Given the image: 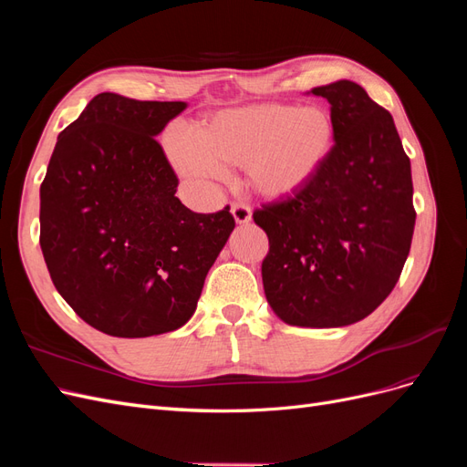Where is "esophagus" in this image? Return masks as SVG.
Returning a JSON list of instances; mask_svg holds the SVG:
<instances>
[{
	"label": "esophagus",
	"instance_id": "esophagus-1",
	"mask_svg": "<svg viewBox=\"0 0 467 467\" xmlns=\"http://www.w3.org/2000/svg\"><path fill=\"white\" fill-rule=\"evenodd\" d=\"M232 214L237 223H249L251 222V206L245 202H234Z\"/></svg>",
	"mask_w": 467,
	"mask_h": 467
}]
</instances>
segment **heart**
Instances as JSON below:
<instances>
[{
    "instance_id": "1",
    "label": "heart",
    "mask_w": 467,
    "mask_h": 467,
    "mask_svg": "<svg viewBox=\"0 0 467 467\" xmlns=\"http://www.w3.org/2000/svg\"><path fill=\"white\" fill-rule=\"evenodd\" d=\"M333 119L319 105L259 103L220 110L196 134L167 138L175 171L199 182L223 179L225 167H244L263 196H288L312 179L333 144Z\"/></svg>"
}]
</instances>
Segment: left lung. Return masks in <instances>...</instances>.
Listing matches in <instances>:
<instances>
[{
	"label": "left lung",
	"instance_id": "left-lung-1",
	"mask_svg": "<svg viewBox=\"0 0 467 467\" xmlns=\"http://www.w3.org/2000/svg\"><path fill=\"white\" fill-rule=\"evenodd\" d=\"M327 99L335 144L317 173L253 220L268 237L266 302L288 325L343 327L370 316L398 285L415 230L411 161L389 112L358 83Z\"/></svg>",
	"mask_w": 467,
	"mask_h": 467
}]
</instances>
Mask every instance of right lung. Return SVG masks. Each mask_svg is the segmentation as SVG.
Segmentation results:
<instances>
[{
	"label": "right lung",
	"instance_id": "1",
	"mask_svg": "<svg viewBox=\"0 0 467 467\" xmlns=\"http://www.w3.org/2000/svg\"><path fill=\"white\" fill-rule=\"evenodd\" d=\"M182 101L99 93L64 129L40 185V249L56 290L91 327L151 337L185 325L235 220L196 214L158 136Z\"/></svg>",
	"mask_w": 467,
	"mask_h": 467
}]
</instances>
